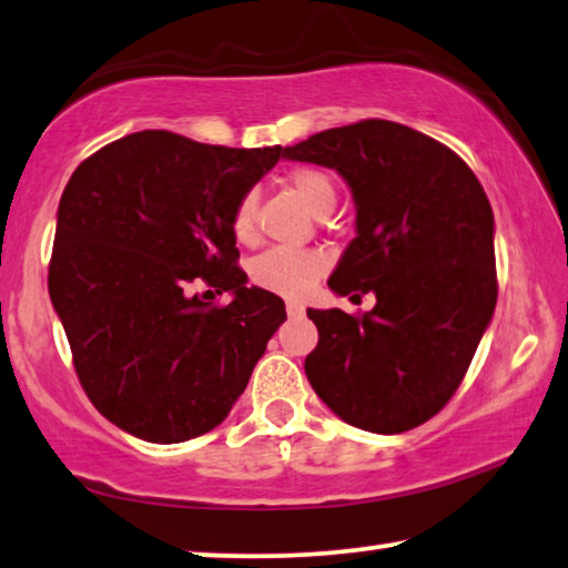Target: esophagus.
Masks as SVG:
<instances>
[{
    "label": "esophagus",
    "instance_id": "esophagus-1",
    "mask_svg": "<svg viewBox=\"0 0 568 568\" xmlns=\"http://www.w3.org/2000/svg\"><path fill=\"white\" fill-rule=\"evenodd\" d=\"M285 311H287V316H291V318H301L303 313H306V308H303L301 303H295V301H287Z\"/></svg>",
    "mask_w": 568,
    "mask_h": 568
}]
</instances>
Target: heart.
<instances>
[{"instance_id": "b5f03b06", "label": "heart", "mask_w": 568, "mask_h": 568, "mask_svg": "<svg viewBox=\"0 0 568 568\" xmlns=\"http://www.w3.org/2000/svg\"><path fill=\"white\" fill-rule=\"evenodd\" d=\"M293 191L298 193L301 201L318 214L321 209L332 206L336 201V191L332 178L318 168H295L287 175ZM255 214H257V196L255 193H244L234 209V234L240 242H250L255 236ZM332 260L324 250H298V247H273L262 252L260 257L252 260L250 275L260 287L270 293L285 295V298H301L306 295L313 283L326 273Z\"/></svg>"}]
</instances>
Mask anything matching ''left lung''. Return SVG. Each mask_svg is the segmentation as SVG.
<instances>
[{"label":"left lung","instance_id":"1","mask_svg":"<svg viewBox=\"0 0 568 568\" xmlns=\"http://www.w3.org/2000/svg\"><path fill=\"white\" fill-rule=\"evenodd\" d=\"M283 158L334 168L349 183L357 236L328 287L377 298L362 316L308 308L318 328L306 357L311 387L362 430L420 426L452 400L495 313L485 189L454 150L387 120L311 134Z\"/></svg>","mask_w":568,"mask_h":568}]
</instances>
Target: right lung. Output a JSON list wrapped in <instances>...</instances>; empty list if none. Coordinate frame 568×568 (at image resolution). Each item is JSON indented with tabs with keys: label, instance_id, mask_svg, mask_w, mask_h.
I'll return each instance as SVG.
<instances>
[{
	"label": "right lung",
	"instance_id": "1",
	"mask_svg": "<svg viewBox=\"0 0 568 568\" xmlns=\"http://www.w3.org/2000/svg\"><path fill=\"white\" fill-rule=\"evenodd\" d=\"M281 155L145 130L97 150L68 181L50 301L83 393L126 434L181 444L216 428L285 321L275 293L247 287L232 226ZM199 284L230 290L233 303L203 302Z\"/></svg>",
	"mask_w": 568,
	"mask_h": 568
}]
</instances>
